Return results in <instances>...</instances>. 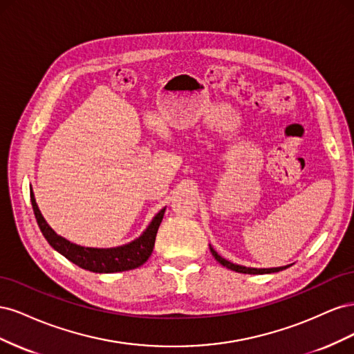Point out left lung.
Wrapping results in <instances>:
<instances>
[{"label":"left lung","instance_id":"1","mask_svg":"<svg viewBox=\"0 0 354 354\" xmlns=\"http://www.w3.org/2000/svg\"><path fill=\"white\" fill-rule=\"evenodd\" d=\"M209 250H211V252H212V255H214V259H216L221 266L227 267V269L234 270V272H238V273H246V274H264V273L281 272V270H285L286 267H288V266H285V267H276V269H251V267L238 266V264H233V263H230V261H227V260H224L223 257H220L216 251H214V250L211 248V246H209Z\"/></svg>","mask_w":354,"mask_h":354}]
</instances>
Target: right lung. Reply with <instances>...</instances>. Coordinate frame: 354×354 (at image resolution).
<instances>
[{"label":"right lung","instance_id":"1","mask_svg":"<svg viewBox=\"0 0 354 354\" xmlns=\"http://www.w3.org/2000/svg\"><path fill=\"white\" fill-rule=\"evenodd\" d=\"M30 202H32V208H34L38 226L53 248L59 251L62 255H65L69 261L77 264L78 267H81V269L90 270L94 273L125 272V270L137 269V267L145 264L153 251L156 233L165 212V208L160 209L152 220V223L149 224L146 232L134 242L124 246H118V248L97 250V248H84V246L71 243L69 241L63 239L62 236H59V234H56L55 230H53L46 223L44 217L41 216L32 190H30Z\"/></svg>","mask_w":354,"mask_h":354}]
</instances>
